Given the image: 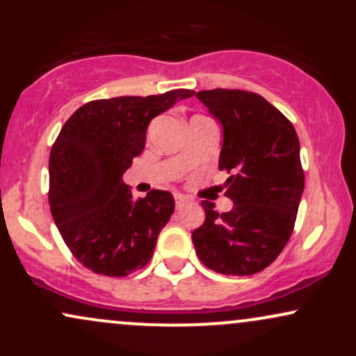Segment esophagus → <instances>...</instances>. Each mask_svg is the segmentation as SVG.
I'll use <instances>...</instances> for the list:
<instances>
[{
	"label": "esophagus",
	"instance_id": "1",
	"mask_svg": "<svg viewBox=\"0 0 356 356\" xmlns=\"http://www.w3.org/2000/svg\"><path fill=\"white\" fill-rule=\"evenodd\" d=\"M174 197H175V207H177V209H182V207L186 206V204H189V199H187L186 195L175 194Z\"/></svg>",
	"mask_w": 356,
	"mask_h": 356
}]
</instances>
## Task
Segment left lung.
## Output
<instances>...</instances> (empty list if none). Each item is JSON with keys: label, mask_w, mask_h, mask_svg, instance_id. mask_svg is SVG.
I'll use <instances>...</instances> for the list:
<instances>
[{"label": "left lung", "mask_w": 356, "mask_h": 356, "mask_svg": "<svg viewBox=\"0 0 356 356\" xmlns=\"http://www.w3.org/2000/svg\"><path fill=\"white\" fill-rule=\"evenodd\" d=\"M195 97L222 127L219 169L232 174L224 194L234 206L219 214L202 201L206 220L192 243L212 271L254 275L291 238L305 189L300 140L291 122L257 93L216 88Z\"/></svg>", "instance_id": "8db88e82"}]
</instances>
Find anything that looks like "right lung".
<instances>
[{"label": "right lung", "instance_id": "right-lung-1", "mask_svg": "<svg viewBox=\"0 0 356 356\" xmlns=\"http://www.w3.org/2000/svg\"><path fill=\"white\" fill-rule=\"evenodd\" d=\"M194 93L93 100L61 127L50 154L48 201L65 244L90 271L120 277L152 257L174 197L152 189L134 199L122 175L144 150L150 120Z\"/></svg>", "mask_w": 356, "mask_h": 356}]
</instances>
